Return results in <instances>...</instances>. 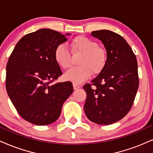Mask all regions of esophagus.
Returning a JSON list of instances; mask_svg holds the SVG:
<instances>
[{"mask_svg": "<svg viewBox=\"0 0 153 153\" xmlns=\"http://www.w3.org/2000/svg\"><path fill=\"white\" fill-rule=\"evenodd\" d=\"M79 88H80V85H78V84H76V83H73V88H74L75 90H76V89H78Z\"/></svg>", "mask_w": 153, "mask_h": 153, "instance_id": "34e87169", "label": "esophagus"}]
</instances>
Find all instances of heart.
<instances>
[{
  "label": "heart",
  "mask_w": 153,
  "mask_h": 153,
  "mask_svg": "<svg viewBox=\"0 0 153 153\" xmlns=\"http://www.w3.org/2000/svg\"><path fill=\"white\" fill-rule=\"evenodd\" d=\"M74 54H82L78 61L80 66L71 68L65 73V78L74 83H80L90 78L91 73L99 74L104 69L107 62V52L94 40L78 36L71 43ZM54 59L63 69L71 65V54L65 45H59L54 50Z\"/></svg>",
  "instance_id": "b5f03b06"
}]
</instances>
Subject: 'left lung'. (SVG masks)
Returning a JSON list of instances; mask_svg holds the SVG:
<instances>
[{
	"instance_id": "1",
	"label": "left lung",
	"mask_w": 153,
	"mask_h": 153,
	"mask_svg": "<svg viewBox=\"0 0 153 153\" xmlns=\"http://www.w3.org/2000/svg\"><path fill=\"white\" fill-rule=\"evenodd\" d=\"M102 42L107 62L99 75L83 86L86 92L84 111L91 122L108 125L127 114L139 86L137 62L132 50L122 36L109 30L91 32Z\"/></svg>"
}]
</instances>
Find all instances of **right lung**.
I'll return each instance as SVG.
<instances>
[{"mask_svg":"<svg viewBox=\"0 0 153 153\" xmlns=\"http://www.w3.org/2000/svg\"><path fill=\"white\" fill-rule=\"evenodd\" d=\"M65 35L50 29L26 34L7 63L8 96L21 117L35 125L55 122L63 103L73 92L71 82L52 83L62 74L54 59V50L67 41Z\"/></svg>","mask_w":153,"mask_h":153,"instance_id":"add662e5","label":"right lung"}]
</instances>
